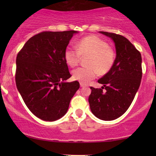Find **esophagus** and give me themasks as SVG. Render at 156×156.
Here are the masks:
<instances>
[{
    "mask_svg": "<svg viewBox=\"0 0 156 156\" xmlns=\"http://www.w3.org/2000/svg\"><path fill=\"white\" fill-rule=\"evenodd\" d=\"M84 86H86V85H85L84 84H83V83H82V82H80V87H84Z\"/></svg>",
    "mask_w": 156,
    "mask_h": 156,
    "instance_id": "obj_1",
    "label": "esophagus"
}]
</instances>
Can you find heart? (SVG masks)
<instances>
[{"instance_id":"heart-1","label":"heart","mask_w":156,"mask_h":156,"mask_svg":"<svg viewBox=\"0 0 156 156\" xmlns=\"http://www.w3.org/2000/svg\"><path fill=\"white\" fill-rule=\"evenodd\" d=\"M66 62L74 67L80 63L81 56L89 57L86 65L74 70L72 76L75 80L87 84L97 77L98 74H105L110 71L115 61L114 50L108 44L96 35L82 38L76 42V48L67 46L65 50Z\"/></svg>"}]
</instances>
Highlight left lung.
<instances>
[{
    "label": "left lung",
    "mask_w": 156,
    "mask_h": 156,
    "mask_svg": "<svg viewBox=\"0 0 156 156\" xmlns=\"http://www.w3.org/2000/svg\"><path fill=\"white\" fill-rule=\"evenodd\" d=\"M100 33L114 40L116 57L110 71L98 80L103 87H90L89 103L95 116L112 121L122 116L135 97L142 78V58L139 51L125 37L108 32Z\"/></svg>",
    "instance_id": "obj_1"
}]
</instances>
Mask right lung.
<instances>
[{"instance_id": "obj_1", "label": "right lung", "mask_w": 156, "mask_h": 156, "mask_svg": "<svg viewBox=\"0 0 156 156\" xmlns=\"http://www.w3.org/2000/svg\"><path fill=\"white\" fill-rule=\"evenodd\" d=\"M77 31H44L26 42L16 57V83L25 104L43 121H53L67 113L78 89L71 77L65 50Z\"/></svg>"}]
</instances>
